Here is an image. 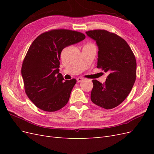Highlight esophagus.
Returning <instances> with one entry per match:
<instances>
[{
	"mask_svg": "<svg viewBox=\"0 0 154 154\" xmlns=\"http://www.w3.org/2000/svg\"><path fill=\"white\" fill-rule=\"evenodd\" d=\"M83 78H82V77H79V78H77V82H81L82 81H83Z\"/></svg>",
	"mask_w": 154,
	"mask_h": 154,
	"instance_id": "esophagus-1",
	"label": "esophagus"
}]
</instances>
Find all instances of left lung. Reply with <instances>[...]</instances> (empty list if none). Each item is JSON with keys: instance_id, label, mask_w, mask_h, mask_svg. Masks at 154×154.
<instances>
[{"instance_id": "8db88e82", "label": "left lung", "mask_w": 154, "mask_h": 154, "mask_svg": "<svg viewBox=\"0 0 154 154\" xmlns=\"http://www.w3.org/2000/svg\"><path fill=\"white\" fill-rule=\"evenodd\" d=\"M98 47L97 67L109 73L105 83L93 80L91 101L111 109L118 106L131 91L136 79V60L124 39L113 32L96 29L86 31Z\"/></svg>"}]
</instances>
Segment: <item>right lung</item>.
<instances>
[{
	"label": "right lung",
	"mask_w": 154,
	"mask_h": 154,
	"mask_svg": "<svg viewBox=\"0 0 154 154\" xmlns=\"http://www.w3.org/2000/svg\"><path fill=\"white\" fill-rule=\"evenodd\" d=\"M85 38L80 32L60 29L45 32L32 42L21 72L26 94L38 109L54 112L67 103L76 80H64L59 73L60 54L65 48Z\"/></svg>",
	"instance_id": "obj_1"
}]
</instances>
